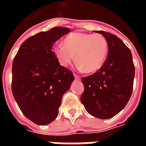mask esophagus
I'll return each mask as SVG.
<instances>
[{"label": "esophagus", "instance_id": "esophagus-1", "mask_svg": "<svg viewBox=\"0 0 146 146\" xmlns=\"http://www.w3.org/2000/svg\"><path fill=\"white\" fill-rule=\"evenodd\" d=\"M73 76H74V77H75V79L76 80H80V76H78V75H76V74H73Z\"/></svg>", "mask_w": 146, "mask_h": 146}]
</instances>
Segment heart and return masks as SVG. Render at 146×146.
Segmentation results:
<instances>
[{
    "instance_id": "heart-1",
    "label": "heart",
    "mask_w": 146,
    "mask_h": 146,
    "mask_svg": "<svg viewBox=\"0 0 146 146\" xmlns=\"http://www.w3.org/2000/svg\"><path fill=\"white\" fill-rule=\"evenodd\" d=\"M63 44L56 45L53 52L59 63L67 66L76 56V63L83 72L95 73L106 59L108 43L101 34L72 33L65 38Z\"/></svg>"
}]
</instances>
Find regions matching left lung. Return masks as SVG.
Here are the masks:
<instances>
[{"label":"left lung","mask_w":146,"mask_h":146,"mask_svg":"<svg viewBox=\"0 0 146 146\" xmlns=\"http://www.w3.org/2000/svg\"><path fill=\"white\" fill-rule=\"evenodd\" d=\"M108 43V57L96 73L82 77L80 101L87 112L98 119H110L127 104L133 91L135 66L131 51L116 35L97 31Z\"/></svg>","instance_id":"left-lung-1"}]
</instances>
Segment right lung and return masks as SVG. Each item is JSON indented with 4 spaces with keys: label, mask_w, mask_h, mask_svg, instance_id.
I'll use <instances>...</instances> for the list:
<instances>
[{
    "label": "right lung",
    "mask_w": 146,
    "mask_h": 146,
    "mask_svg": "<svg viewBox=\"0 0 146 146\" xmlns=\"http://www.w3.org/2000/svg\"><path fill=\"white\" fill-rule=\"evenodd\" d=\"M71 30L54 27L27 39L12 62L11 91L22 113L37 125H47L58 115L62 96L74 80L51 51L58 39Z\"/></svg>",
    "instance_id": "add662e5"
}]
</instances>
